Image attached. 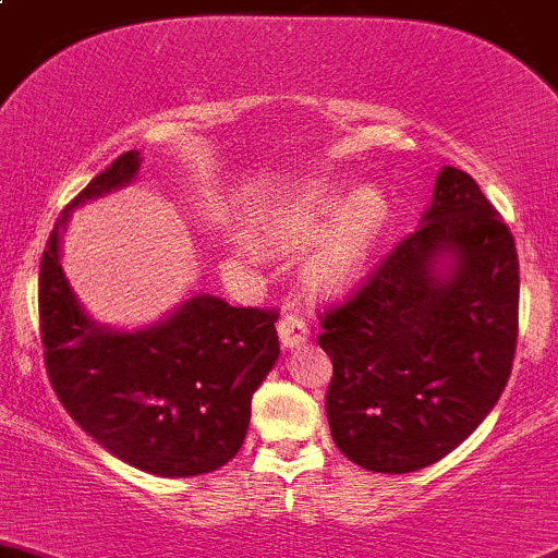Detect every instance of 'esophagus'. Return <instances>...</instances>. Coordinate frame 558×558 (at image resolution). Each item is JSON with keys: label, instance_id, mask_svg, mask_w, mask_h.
<instances>
[{"label": "esophagus", "instance_id": "34e87169", "mask_svg": "<svg viewBox=\"0 0 558 558\" xmlns=\"http://www.w3.org/2000/svg\"><path fill=\"white\" fill-rule=\"evenodd\" d=\"M277 330H279V338H281V343H284V347H298V343H303L308 338L306 319L298 317V314H292V312L281 314Z\"/></svg>", "mask_w": 558, "mask_h": 558}]
</instances>
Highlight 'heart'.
<instances>
[{"label": "heart", "instance_id": "1", "mask_svg": "<svg viewBox=\"0 0 558 558\" xmlns=\"http://www.w3.org/2000/svg\"><path fill=\"white\" fill-rule=\"evenodd\" d=\"M338 209V195L327 185H308L292 193L271 217L274 236L284 244L314 239ZM387 222V204L373 187H363L338 209L322 250L308 266V277L319 287L347 284L360 271Z\"/></svg>", "mask_w": 558, "mask_h": 558}]
</instances>
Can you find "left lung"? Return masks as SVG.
Instances as JSON below:
<instances>
[{
  "label": "left lung",
  "instance_id": "1",
  "mask_svg": "<svg viewBox=\"0 0 558 558\" xmlns=\"http://www.w3.org/2000/svg\"><path fill=\"white\" fill-rule=\"evenodd\" d=\"M444 254L449 278L434 274ZM317 317L338 449L373 473L427 468L484 422L510 378L513 233L468 171L444 166L422 222Z\"/></svg>",
  "mask_w": 558,
  "mask_h": 558
}]
</instances>
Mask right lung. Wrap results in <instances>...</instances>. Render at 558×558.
I'll return each mask as SVG.
<instances>
[{
    "instance_id": "add662e5",
    "label": "right lung",
    "mask_w": 558,
    "mask_h": 558,
    "mask_svg": "<svg viewBox=\"0 0 558 558\" xmlns=\"http://www.w3.org/2000/svg\"><path fill=\"white\" fill-rule=\"evenodd\" d=\"M140 153L112 160L66 204L39 260L45 367L69 416L123 462L163 475L211 473L236 457L252 395L279 357L277 308L191 298L163 325L101 330L80 312L59 263V228L83 201L125 185Z\"/></svg>"
}]
</instances>
